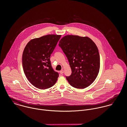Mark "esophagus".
<instances>
[{"label":"esophagus","instance_id":"obj_1","mask_svg":"<svg viewBox=\"0 0 127 127\" xmlns=\"http://www.w3.org/2000/svg\"><path fill=\"white\" fill-rule=\"evenodd\" d=\"M64 72V71L63 70H61V71H60V74H63Z\"/></svg>","mask_w":127,"mask_h":127}]
</instances>
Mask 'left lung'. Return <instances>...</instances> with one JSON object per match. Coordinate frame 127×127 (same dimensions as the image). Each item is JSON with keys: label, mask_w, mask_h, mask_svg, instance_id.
I'll list each match as a JSON object with an SVG mask.
<instances>
[{"label": "left lung", "mask_w": 127, "mask_h": 127, "mask_svg": "<svg viewBox=\"0 0 127 127\" xmlns=\"http://www.w3.org/2000/svg\"><path fill=\"white\" fill-rule=\"evenodd\" d=\"M59 46L66 55L71 75L66 77L69 84L82 89L95 81L99 72L100 55L98 48L88 36L66 35L60 40Z\"/></svg>", "instance_id": "8db88e82"}]
</instances>
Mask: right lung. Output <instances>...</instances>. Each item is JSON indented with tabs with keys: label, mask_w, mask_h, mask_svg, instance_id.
<instances>
[{
	"label": "right lung",
	"mask_w": 127,
	"mask_h": 127,
	"mask_svg": "<svg viewBox=\"0 0 127 127\" xmlns=\"http://www.w3.org/2000/svg\"><path fill=\"white\" fill-rule=\"evenodd\" d=\"M61 35H48L29 41L22 54L24 72L36 88L45 90L53 86L59 73L52 67L50 58Z\"/></svg>",
	"instance_id": "obj_1"
}]
</instances>
